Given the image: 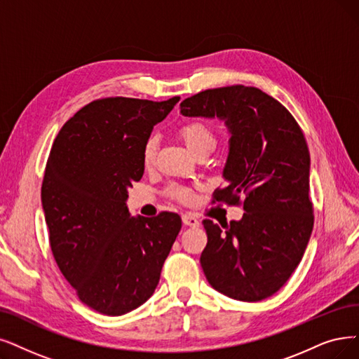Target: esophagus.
<instances>
[{
	"label": "esophagus",
	"mask_w": 359,
	"mask_h": 359,
	"mask_svg": "<svg viewBox=\"0 0 359 359\" xmlns=\"http://www.w3.org/2000/svg\"><path fill=\"white\" fill-rule=\"evenodd\" d=\"M182 222H184V225H187V226H198L200 225L198 219L194 217L193 213H184L182 215Z\"/></svg>",
	"instance_id": "1"
}]
</instances>
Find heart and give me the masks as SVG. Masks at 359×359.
<instances>
[{
  "mask_svg": "<svg viewBox=\"0 0 359 359\" xmlns=\"http://www.w3.org/2000/svg\"><path fill=\"white\" fill-rule=\"evenodd\" d=\"M178 135L182 138V141L187 144V147L191 150L193 154L202 151V150H213L217 146V134H215L213 128L203 122V121H189L180 126ZM157 153V137L150 135L142 142L141 147V161L144 168H150L154 163ZM166 196L177 200L180 203L189 205L193 203L196 194L191 187L187 185H178V184H170L166 189Z\"/></svg>",
  "mask_w": 359,
  "mask_h": 359,
  "instance_id": "b5f03b06",
  "label": "heart"
}]
</instances>
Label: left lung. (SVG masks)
I'll return each instance as SVG.
<instances>
[{
    "label": "left lung",
    "instance_id": "8db88e82",
    "mask_svg": "<svg viewBox=\"0 0 359 359\" xmlns=\"http://www.w3.org/2000/svg\"><path fill=\"white\" fill-rule=\"evenodd\" d=\"M184 116L224 119L231 140L226 185L212 203L243 205L229 225L203 219L208 245L200 256L215 290L243 302L277 293L290 278L313 226L309 150L299 123L259 88L231 85L200 91L180 104Z\"/></svg>",
    "mask_w": 359,
    "mask_h": 359
}]
</instances>
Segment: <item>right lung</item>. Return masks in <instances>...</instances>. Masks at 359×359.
Wrapping results in <instances>:
<instances>
[{"mask_svg": "<svg viewBox=\"0 0 359 359\" xmlns=\"http://www.w3.org/2000/svg\"><path fill=\"white\" fill-rule=\"evenodd\" d=\"M178 102L94 100L53 142L41 187L51 252L81 302L100 313L146 302L181 229L178 213L134 218L125 205L144 174L142 142Z\"/></svg>", "mask_w": 359, "mask_h": 359, "instance_id": "right-lung-1", "label": "right lung"}]
</instances>
